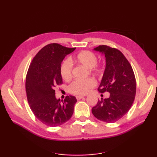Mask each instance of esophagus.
Returning a JSON list of instances; mask_svg holds the SVG:
<instances>
[{
	"label": "esophagus",
	"instance_id": "esophagus-1",
	"mask_svg": "<svg viewBox=\"0 0 157 157\" xmlns=\"http://www.w3.org/2000/svg\"><path fill=\"white\" fill-rule=\"evenodd\" d=\"M84 97V96H76V98H77V100H78V101H79V100H80V99L83 98Z\"/></svg>",
	"mask_w": 157,
	"mask_h": 157
}]
</instances>
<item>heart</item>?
<instances>
[{"label":"heart","instance_id":"b5f03b06","mask_svg":"<svg viewBox=\"0 0 157 157\" xmlns=\"http://www.w3.org/2000/svg\"><path fill=\"white\" fill-rule=\"evenodd\" d=\"M73 61L79 65L88 69H92L93 72L96 74H100L102 70L96 66L98 62L97 56L90 51H84L78 53L74 58ZM60 72L62 78L65 81H68L72 77V67L71 63L67 60L62 63L60 68ZM96 82L94 79L88 78L84 80H75L69 86V90L73 94L85 95L88 93L90 90L94 88Z\"/></svg>","mask_w":157,"mask_h":157}]
</instances>
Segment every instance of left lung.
I'll use <instances>...</instances> for the list:
<instances>
[{"label": "left lung", "mask_w": 157, "mask_h": 157, "mask_svg": "<svg viewBox=\"0 0 157 157\" xmlns=\"http://www.w3.org/2000/svg\"><path fill=\"white\" fill-rule=\"evenodd\" d=\"M94 51L104 54L106 67L98 91L110 93L108 98H101L92 108L96 118L114 123L122 118L134 102L136 82L131 65L123 53L115 48L101 45Z\"/></svg>", "instance_id": "8db88e82"}]
</instances>
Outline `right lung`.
Masks as SVG:
<instances>
[{
    "label": "right lung",
    "instance_id": "obj_1",
    "mask_svg": "<svg viewBox=\"0 0 157 157\" xmlns=\"http://www.w3.org/2000/svg\"><path fill=\"white\" fill-rule=\"evenodd\" d=\"M75 49L49 44L37 53L28 69L25 80L28 103L36 117L48 126L62 125L73 113L76 98L67 96L61 103L56 98L55 89L63 84L60 72L62 61Z\"/></svg>",
    "mask_w": 157,
    "mask_h": 157
}]
</instances>
